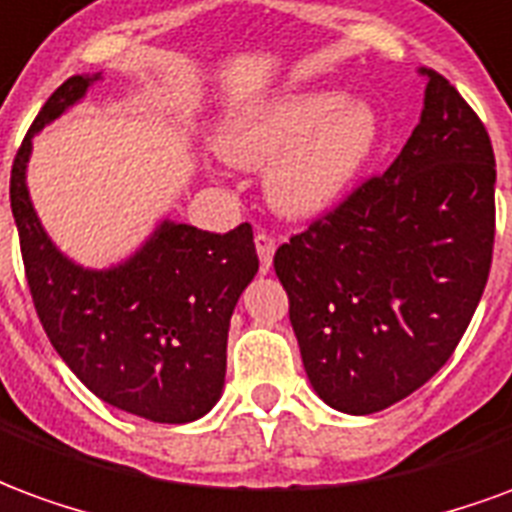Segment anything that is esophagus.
<instances>
[{
    "label": "esophagus",
    "instance_id": "1",
    "mask_svg": "<svg viewBox=\"0 0 512 512\" xmlns=\"http://www.w3.org/2000/svg\"><path fill=\"white\" fill-rule=\"evenodd\" d=\"M255 246H257V257H260V266L263 271L271 268V260H274V252H277V241L266 233H257L255 235Z\"/></svg>",
    "mask_w": 512,
    "mask_h": 512
}]
</instances>
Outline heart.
Segmentation results:
<instances>
[{
    "mask_svg": "<svg viewBox=\"0 0 512 512\" xmlns=\"http://www.w3.org/2000/svg\"><path fill=\"white\" fill-rule=\"evenodd\" d=\"M381 145L367 101L312 87L255 104L224 120L216 150L233 167L266 172L268 205L285 219H315L354 186Z\"/></svg>",
    "mask_w": 512,
    "mask_h": 512,
    "instance_id": "b5f03b06",
    "label": "heart"
}]
</instances>
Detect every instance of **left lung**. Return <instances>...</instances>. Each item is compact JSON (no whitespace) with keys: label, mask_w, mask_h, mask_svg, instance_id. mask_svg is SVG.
Listing matches in <instances>:
<instances>
[{"label":"left lung","mask_w":512,"mask_h":512,"mask_svg":"<svg viewBox=\"0 0 512 512\" xmlns=\"http://www.w3.org/2000/svg\"><path fill=\"white\" fill-rule=\"evenodd\" d=\"M400 156L274 255L312 389L376 414L441 370L480 304L494 252L488 131L441 73Z\"/></svg>","instance_id":"1"}]
</instances>
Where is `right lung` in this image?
Listing matches in <instances>:
<instances>
[{
  "instance_id": "add662e5",
  "label": "right lung",
  "mask_w": 512,
  "mask_h": 512,
  "mask_svg": "<svg viewBox=\"0 0 512 512\" xmlns=\"http://www.w3.org/2000/svg\"><path fill=\"white\" fill-rule=\"evenodd\" d=\"M101 73L60 84L21 142L10 172V208L35 310L93 395L150 422L183 425L222 397L227 332L257 274L252 227L208 233L161 219L123 263L84 268L43 230L27 186L32 136L82 101Z\"/></svg>"
}]
</instances>
